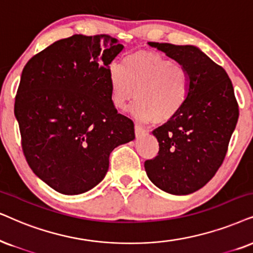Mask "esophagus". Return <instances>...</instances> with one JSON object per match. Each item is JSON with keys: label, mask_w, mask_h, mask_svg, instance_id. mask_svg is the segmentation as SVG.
<instances>
[{"label": "esophagus", "mask_w": 253, "mask_h": 253, "mask_svg": "<svg viewBox=\"0 0 253 253\" xmlns=\"http://www.w3.org/2000/svg\"><path fill=\"white\" fill-rule=\"evenodd\" d=\"M134 130H135V136L136 137H141L143 135H146V129L141 128V127L135 126V128H134Z\"/></svg>", "instance_id": "esophagus-1"}]
</instances>
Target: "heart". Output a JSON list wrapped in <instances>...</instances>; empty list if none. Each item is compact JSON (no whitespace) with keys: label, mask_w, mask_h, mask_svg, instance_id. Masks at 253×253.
Listing matches in <instances>:
<instances>
[{"label":"heart","mask_w":253,"mask_h":253,"mask_svg":"<svg viewBox=\"0 0 253 253\" xmlns=\"http://www.w3.org/2000/svg\"><path fill=\"white\" fill-rule=\"evenodd\" d=\"M111 99L119 111L127 110L135 97L132 113L140 124H165L174 119L187 103L190 75L181 63L153 51H136L108 69Z\"/></svg>","instance_id":"1"}]
</instances>
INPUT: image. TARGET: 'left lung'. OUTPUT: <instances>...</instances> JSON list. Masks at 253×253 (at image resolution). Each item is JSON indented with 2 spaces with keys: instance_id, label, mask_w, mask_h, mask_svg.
<instances>
[{
  "instance_id": "1",
  "label": "left lung",
  "mask_w": 253,
  "mask_h": 253,
  "mask_svg": "<svg viewBox=\"0 0 253 253\" xmlns=\"http://www.w3.org/2000/svg\"><path fill=\"white\" fill-rule=\"evenodd\" d=\"M189 71L187 103L174 119L153 130L159 153L146 160L149 180L166 193L188 195L206 185L222 166L239 110L228 73L193 45L149 42Z\"/></svg>"
}]
</instances>
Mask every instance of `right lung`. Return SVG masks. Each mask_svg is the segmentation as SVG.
<instances>
[{
  "label": "right lung",
  "mask_w": 253,
  "mask_h": 253,
  "mask_svg": "<svg viewBox=\"0 0 253 253\" xmlns=\"http://www.w3.org/2000/svg\"><path fill=\"white\" fill-rule=\"evenodd\" d=\"M124 49L108 35H73L25 64L15 98L29 167L64 195L103 181L110 154L135 139L134 124L111 99L110 64Z\"/></svg>",
  "instance_id": "add662e5"
}]
</instances>
